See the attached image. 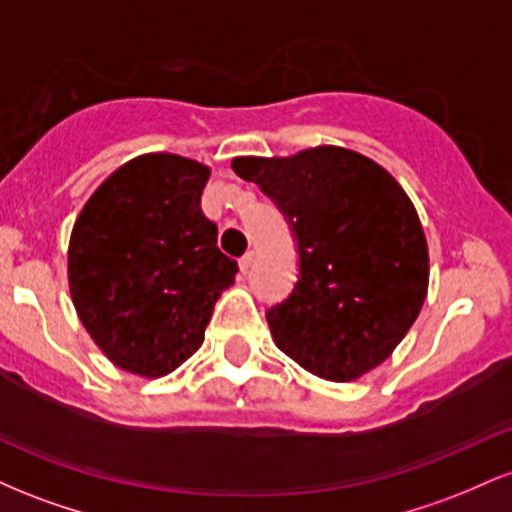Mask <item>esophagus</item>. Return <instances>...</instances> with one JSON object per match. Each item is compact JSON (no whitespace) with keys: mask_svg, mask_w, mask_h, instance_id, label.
I'll return each instance as SVG.
<instances>
[{"mask_svg":"<svg viewBox=\"0 0 512 512\" xmlns=\"http://www.w3.org/2000/svg\"><path fill=\"white\" fill-rule=\"evenodd\" d=\"M252 262H255V252H245V255L240 257V272L248 274L250 267H252Z\"/></svg>","mask_w":512,"mask_h":512,"instance_id":"esophagus-1","label":"esophagus"}]
</instances>
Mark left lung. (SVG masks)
I'll use <instances>...</instances> for the list:
<instances>
[{
  "instance_id": "8db88e82",
  "label": "left lung",
  "mask_w": 512,
  "mask_h": 512,
  "mask_svg": "<svg viewBox=\"0 0 512 512\" xmlns=\"http://www.w3.org/2000/svg\"><path fill=\"white\" fill-rule=\"evenodd\" d=\"M289 223L298 281L267 310L276 346L317 378L349 383L383 363L419 317L428 245L399 182L342 146L233 158Z\"/></svg>"
}]
</instances>
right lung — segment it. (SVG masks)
I'll list each match as a JSON object with an SVG mask.
<instances>
[{
    "label": "right lung",
    "instance_id": "right-lung-1",
    "mask_svg": "<svg viewBox=\"0 0 512 512\" xmlns=\"http://www.w3.org/2000/svg\"><path fill=\"white\" fill-rule=\"evenodd\" d=\"M209 168L175 154L137 156L81 209L69 240V291L103 354L161 378L204 342L238 262L202 214Z\"/></svg>",
    "mask_w": 512,
    "mask_h": 512
}]
</instances>
